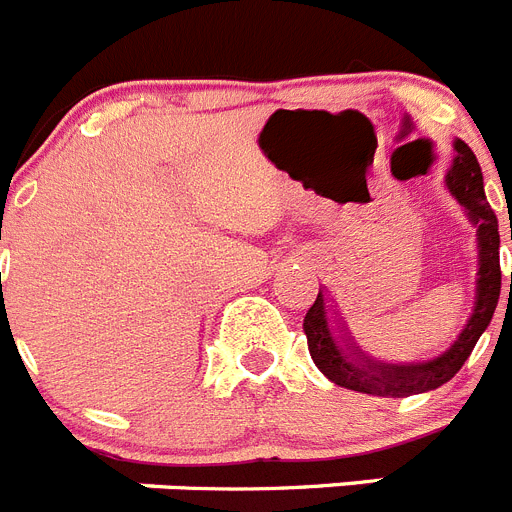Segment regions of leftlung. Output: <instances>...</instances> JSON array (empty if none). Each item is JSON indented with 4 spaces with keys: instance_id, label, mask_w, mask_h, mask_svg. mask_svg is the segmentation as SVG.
I'll use <instances>...</instances> for the list:
<instances>
[{
    "instance_id": "obj_1",
    "label": "left lung",
    "mask_w": 512,
    "mask_h": 512,
    "mask_svg": "<svg viewBox=\"0 0 512 512\" xmlns=\"http://www.w3.org/2000/svg\"><path fill=\"white\" fill-rule=\"evenodd\" d=\"M454 161L446 171V187L454 194L456 202L464 207L469 223L477 230V277H474V305L467 323L461 325V333L454 338L446 351L425 361H379L356 343L348 333L346 320L338 318L336 305H330L325 287L318 292L315 305L305 315L307 348L320 372L346 390L364 392L374 397H410L420 392H431L441 384L449 382L459 372L464 361L477 346L479 336L485 333L495 315L497 300H500V230H497V215L492 212L485 197V179L479 169L477 156L464 140H454ZM512 241V223H510ZM512 292V274H510ZM334 320H329V315ZM337 325L333 326L332 323Z\"/></svg>"
}]
</instances>
